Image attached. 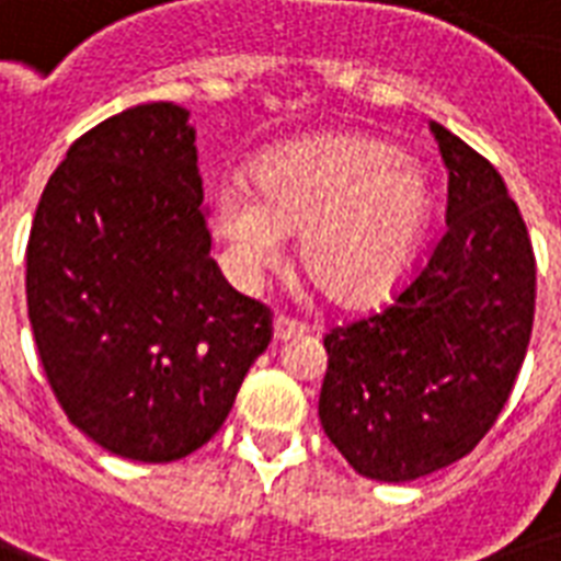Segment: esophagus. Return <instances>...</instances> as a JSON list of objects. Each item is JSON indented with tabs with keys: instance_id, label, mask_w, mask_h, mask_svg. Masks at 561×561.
<instances>
[{
	"instance_id": "esophagus-1",
	"label": "esophagus",
	"mask_w": 561,
	"mask_h": 561,
	"mask_svg": "<svg viewBox=\"0 0 561 561\" xmlns=\"http://www.w3.org/2000/svg\"><path fill=\"white\" fill-rule=\"evenodd\" d=\"M302 332H306V325L299 320H290V317H276L273 320V343H285L290 337H299Z\"/></svg>"
}]
</instances>
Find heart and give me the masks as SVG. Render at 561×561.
<instances>
[{
	"label": "heart",
	"mask_w": 561,
	"mask_h": 561,
	"mask_svg": "<svg viewBox=\"0 0 561 561\" xmlns=\"http://www.w3.org/2000/svg\"><path fill=\"white\" fill-rule=\"evenodd\" d=\"M431 220V188L399 145L364 134H325L264 153L253 188L215 194V229L229 271L255 285L276 267L285 232L299 236L308 276L341 306H375L416 262Z\"/></svg>",
	"instance_id": "b5f03b06"
}]
</instances>
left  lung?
<instances>
[{
  "mask_svg": "<svg viewBox=\"0 0 561 561\" xmlns=\"http://www.w3.org/2000/svg\"><path fill=\"white\" fill-rule=\"evenodd\" d=\"M445 232L378 314L334 325L320 422L358 474L408 483L474 451L504 410L536 314V259L495 165L431 122Z\"/></svg>",
  "mask_w": 561,
  "mask_h": 561,
  "instance_id": "1",
  "label": "left lung"
}]
</instances>
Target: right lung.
Masks as SVG:
<instances>
[{"label": "right lung", "mask_w": 561, "mask_h": 561, "mask_svg": "<svg viewBox=\"0 0 561 561\" xmlns=\"http://www.w3.org/2000/svg\"><path fill=\"white\" fill-rule=\"evenodd\" d=\"M194 127L171 101L72 142L37 203L25 297L60 408L125 460H183L218 434L271 343V308L209 255Z\"/></svg>", "instance_id": "obj_1"}]
</instances>
